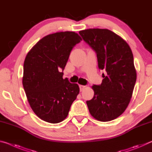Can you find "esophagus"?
<instances>
[{
  "label": "esophagus",
  "mask_w": 152,
  "mask_h": 152,
  "mask_svg": "<svg viewBox=\"0 0 152 152\" xmlns=\"http://www.w3.org/2000/svg\"><path fill=\"white\" fill-rule=\"evenodd\" d=\"M79 87H80V91H82L86 86L84 85H79Z\"/></svg>",
  "instance_id": "34e87169"
}]
</instances>
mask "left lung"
I'll return each mask as SVG.
<instances>
[{
	"instance_id": "8db88e82",
	"label": "left lung",
	"mask_w": 152,
	"mask_h": 152,
	"mask_svg": "<svg viewBox=\"0 0 152 152\" xmlns=\"http://www.w3.org/2000/svg\"><path fill=\"white\" fill-rule=\"evenodd\" d=\"M95 51L102 81L94 84L93 98L86 101L89 112L100 121H110L119 117L132 99L137 74L133 56L129 45L109 29H89L79 32Z\"/></svg>"
}]
</instances>
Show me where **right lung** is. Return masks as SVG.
Masks as SVG:
<instances>
[{
	"label": "right lung",
	"instance_id": "right-lung-1",
	"mask_svg": "<svg viewBox=\"0 0 152 152\" xmlns=\"http://www.w3.org/2000/svg\"><path fill=\"white\" fill-rule=\"evenodd\" d=\"M81 40L72 31L48 35L25 58L23 77L25 94L33 112L46 122L58 123L65 119L79 94L78 84L62 76L72 50Z\"/></svg>",
	"mask_w": 152,
	"mask_h": 152
}]
</instances>
